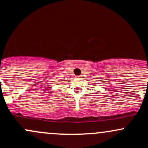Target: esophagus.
Segmentation results:
<instances>
[{
    "instance_id": "1",
    "label": "esophagus",
    "mask_w": 148,
    "mask_h": 148,
    "mask_svg": "<svg viewBox=\"0 0 148 148\" xmlns=\"http://www.w3.org/2000/svg\"><path fill=\"white\" fill-rule=\"evenodd\" d=\"M76 78H77V79H80V77H79V76H76Z\"/></svg>"
}]
</instances>
